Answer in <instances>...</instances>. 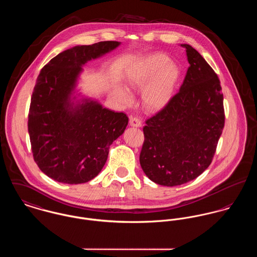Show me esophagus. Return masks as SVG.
<instances>
[{"instance_id":"34e87169","label":"esophagus","mask_w":257,"mask_h":257,"mask_svg":"<svg viewBox=\"0 0 257 257\" xmlns=\"http://www.w3.org/2000/svg\"><path fill=\"white\" fill-rule=\"evenodd\" d=\"M130 125L134 127H140L142 125V122L139 117H130Z\"/></svg>"}]
</instances>
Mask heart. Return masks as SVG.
Masks as SVG:
<instances>
[{"mask_svg":"<svg viewBox=\"0 0 257 257\" xmlns=\"http://www.w3.org/2000/svg\"><path fill=\"white\" fill-rule=\"evenodd\" d=\"M178 66L163 54H152L143 59L124 76V86L114 85L112 93L124 105L133 102L131 93L140 89L141 101L148 110H157L170 100L179 79Z\"/></svg>","mask_w":257,"mask_h":257,"instance_id":"1","label":"heart"}]
</instances>
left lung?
I'll list each match as a JSON object with an SVG mask.
<instances>
[{
    "label": "left lung",
    "mask_w": 257,
    "mask_h": 257,
    "mask_svg": "<svg viewBox=\"0 0 257 257\" xmlns=\"http://www.w3.org/2000/svg\"><path fill=\"white\" fill-rule=\"evenodd\" d=\"M189 67L169 103L143 127L140 166L155 184L175 187L200 176L211 164L224 122L220 80L202 56L188 44Z\"/></svg>",
    "instance_id": "1"
}]
</instances>
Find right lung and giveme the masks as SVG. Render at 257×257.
Listing matches in <instances>:
<instances>
[{"label": "right lung", "instance_id": "add662e5", "mask_svg": "<svg viewBox=\"0 0 257 257\" xmlns=\"http://www.w3.org/2000/svg\"><path fill=\"white\" fill-rule=\"evenodd\" d=\"M119 45L102 41L72 47L53 58L37 77L28 134L34 161L56 182L91 181L106 163L110 145L127 125L125 114L104 108L77 88L83 67Z\"/></svg>", "mask_w": 257, "mask_h": 257}]
</instances>
